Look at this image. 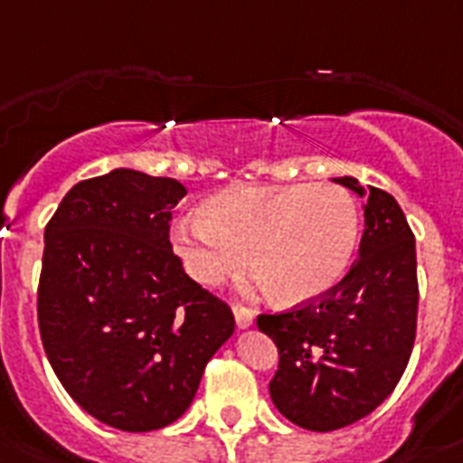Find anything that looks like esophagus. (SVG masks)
<instances>
[{"instance_id": "obj_1", "label": "esophagus", "mask_w": 463, "mask_h": 463, "mask_svg": "<svg viewBox=\"0 0 463 463\" xmlns=\"http://www.w3.org/2000/svg\"><path fill=\"white\" fill-rule=\"evenodd\" d=\"M234 319H236V326H239V328H250V326H253V322H255L253 309L241 307V305H236V307H234Z\"/></svg>"}]
</instances>
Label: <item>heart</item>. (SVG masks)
<instances>
[{
    "label": "heart",
    "instance_id": "1",
    "mask_svg": "<svg viewBox=\"0 0 463 463\" xmlns=\"http://www.w3.org/2000/svg\"><path fill=\"white\" fill-rule=\"evenodd\" d=\"M357 243L360 210L334 184L229 186L175 229V248L196 281L220 284L248 258L255 281L269 286L284 305L312 303L334 291Z\"/></svg>",
    "mask_w": 463,
    "mask_h": 463
}]
</instances>
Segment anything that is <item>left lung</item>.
Listing matches in <instances>:
<instances>
[{
    "label": "left lung",
    "mask_w": 463,
    "mask_h": 463,
    "mask_svg": "<svg viewBox=\"0 0 463 463\" xmlns=\"http://www.w3.org/2000/svg\"><path fill=\"white\" fill-rule=\"evenodd\" d=\"M364 201V234L350 272L322 300L258 328L279 347L269 395L300 429H343L372 414L402 378L416 335V246L388 191L335 177Z\"/></svg>",
    "instance_id": "left-lung-1"
}]
</instances>
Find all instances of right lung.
Returning a JSON list of instances; mask_svg holds the SVG:
<instances>
[{"instance_id":"1","label":"right lung","mask_w":463,"mask_h":463,"mask_svg":"<svg viewBox=\"0 0 463 463\" xmlns=\"http://www.w3.org/2000/svg\"><path fill=\"white\" fill-rule=\"evenodd\" d=\"M177 179L118 167L78 182L44 229L37 319L53 373L110 429H165L234 334L172 253Z\"/></svg>"}]
</instances>
